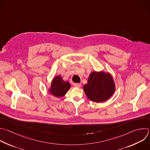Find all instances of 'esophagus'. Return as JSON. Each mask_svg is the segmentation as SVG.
<instances>
[{"instance_id": "34e87169", "label": "esophagus", "mask_w": 150, "mask_h": 150, "mask_svg": "<svg viewBox=\"0 0 150 150\" xmlns=\"http://www.w3.org/2000/svg\"><path fill=\"white\" fill-rule=\"evenodd\" d=\"M74 86L75 87H76V88H80L81 86V83H75L74 84Z\"/></svg>"}]
</instances>
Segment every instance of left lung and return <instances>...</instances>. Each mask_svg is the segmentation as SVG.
I'll return each instance as SVG.
<instances>
[{
  "instance_id": "1",
  "label": "left lung",
  "mask_w": 150,
  "mask_h": 150,
  "mask_svg": "<svg viewBox=\"0 0 150 150\" xmlns=\"http://www.w3.org/2000/svg\"><path fill=\"white\" fill-rule=\"evenodd\" d=\"M115 90L112 76L102 71L91 72L87 83L83 85V91L88 98L95 103L105 101L113 95Z\"/></svg>"
}]
</instances>
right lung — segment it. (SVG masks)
I'll return each mask as SVG.
<instances>
[{
  "mask_svg": "<svg viewBox=\"0 0 150 150\" xmlns=\"http://www.w3.org/2000/svg\"><path fill=\"white\" fill-rule=\"evenodd\" d=\"M70 88L71 84L69 82L64 81L61 76H57L52 80L49 92L55 97H62Z\"/></svg>",
  "mask_w": 150,
  "mask_h": 150,
  "instance_id": "1",
  "label": "right lung"
}]
</instances>
